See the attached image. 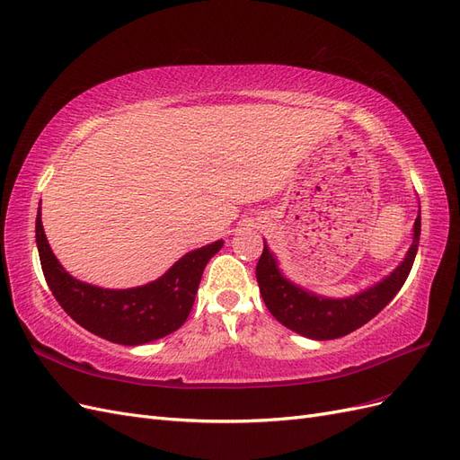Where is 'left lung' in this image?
<instances>
[{
    "instance_id": "8db88e82",
    "label": "left lung",
    "mask_w": 460,
    "mask_h": 460,
    "mask_svg": "<svg viewBox=\"0 0 460 460\" xmlns=\"http://www.w3.org/2000/svg\"><path fill=\"white\" fill-rule=\"evenodd\" d=\"M420 242V211L414 220V238L409 253L399 267L385 280L363 294L347 299H324L309 294L278 270L276 259L264 243L262 255L257 262V282L267 309L278 323L311 340H336L357 328L365 326L368 320L378 314L392 301L405 284L412 269L416 249Z\"/></svg>"
}]
</instances>
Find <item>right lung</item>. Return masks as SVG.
Returning a JSON list of instances; mask_svg holds the SVG:
<instances>
[{"label":"right lung","instance_id":"right-lung-1","mask_svg":"<svg viewBox=\"0 0 460 460\" xmlns=\"http://www.w3.org/2000/svg\"><path fill=\"white\" fill-rule=\"evenodd\" d=\"M36 243L41 270L53 297L76 324L107 341L142 345L176 332L196 301L205 264L222 240L184 255L159 280L132 289H103L73 278L55 259L41 215L36 217Z\"/></svg>","mask_w":460,"mask_h":460}]
</instances>
